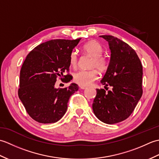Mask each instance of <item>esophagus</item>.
Masks as SVG:
<instances>
[{"instance_id": "34e87169", "label": "esophagus", "mask_w": 159, "mask_h": 159, "mask_svg": "<svg viewBox=\"0 0 159 159\" xmlns=\"http://www.w3.org/2000/svg\"><path fill=\"white\" fill-rule=\"evenodd\" d=\"M79 87H80V89H85L87 88L85 86H83V85H79Z\"/></svg>"}]
</instances>
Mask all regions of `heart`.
Here are the masks:
<instances>
[{"label": "heart", "mask_w": 159, "mask_h": 159, "mask_svg": "<svg viewBox=\"0 0 159 159\" xmlns=\"http://www.w3.org/2000/svg\"><path fill=\"white\" fill-rule=\"evenodd\" d=\"M82 49L86 54L92 57L91 67H96L100 72H104L107 69L109 63L106 57L102 55L103 48L98 42L90 41L86 43L83 46ZM69 61L70 66L72 67H76L77 66L78 55L76 50H72L71 52ZM96 68L88 70H80L77 71L74 74L73 79L74 82L83 86L90 85L91 83L95 81L98 77V72Z\"/></svg>", "instance_id": "obj_1"}]
</instances>
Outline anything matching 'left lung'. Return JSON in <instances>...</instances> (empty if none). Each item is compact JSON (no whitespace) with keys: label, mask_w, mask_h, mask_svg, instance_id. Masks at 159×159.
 I'll use <instances>...</instances> for the list:
<instances>
[{"label":"left lung","mask_w":159,"mask_h":159,"mask_svg":"<svg viewBox=\"0 0 159 159\" xmlns=\"http://www.w3.org/2000/svg\"><path fill=\"white\" fill-rule=\"evenodd\" d=\"M100 37L109 42L111 53L101 83L112 89L106 92L96 89L92 108L100 121L113 124L127 119L142 96L143 68L136 52L128 43L112 35Z\"/></svg>","instance_id":"obj_1"}]
</instances>
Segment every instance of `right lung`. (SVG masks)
Returning a JSON list of instances; mask_svg holds the SVG:
<instances>
[{"label": "right lung", "mask_w": 159, "mask_h": 159, "mask_svg": "<svg viewBox=\"0 0 159 159\" xmlns=\"http://www.w3.org/2000/svg\"><path fill=\"white\" fill-rule=\"evenodd\" d=\"M80 39L50 40L26 56L20 70L18 96L30 117L38 122L59 121L66 112L70 96L79 89L76 83L58 89L55 84L58 76L66 83L72 79L63 73L69 72L70 55Z\"/></svg>", "instance_id": "right-lung-1"}]
</instances>
